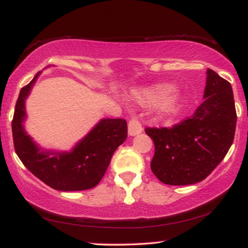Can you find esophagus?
<instances>
[{
  "label": "esophagus",
  "mask_w": 248,
  "mask_h": 248,
  "mask_svg": "<svg viewBox=\"0 0 248 248\" xmlns=\"http://www.w3.org/2000/svg\"><path fill=\"white\" fill-rule=\"evenodd\" d=\"M127 129H129V134L130 136H138L139 133L142 132V126L141 124H140L139 119L137 117H133L131 118V121L129 122V125H127Z\"/></svg>",
  "instance_id": "obj_1"
}]
</instances>
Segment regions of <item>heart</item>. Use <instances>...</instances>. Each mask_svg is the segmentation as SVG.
Listing matches in <instances>:
<instances>
[{
	"instance_id": "1",
	"label": "heart",
	"mask_w": 248,
	"mask_h": 248,
	"mask_svg": "<svg viewBox=\"0 0 248 248\" xmlns=\"http://www.w3.org/2000/svg\"><path fill=\"white\" fill-rule=\"evenodd\" d=\"M131 99L141 105H155L158 114L169 117L176 112L180 102V93L167 84L140 87L131 91Z\"/></svg>"
}]
</instances>
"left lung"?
<instances>
[{
    "label": "left lung",
    "mask_w": 248,
    "mask_h": 248,
    "mask_svg": "<svg viewBox=\"0 0 248 248\" xmlns=\"http://www.w3.org/2000/svg\"><path fill=\"white\" fill-rule=\"evenodd\" d=\"M206 73L203 102L191 117L169 129H146L155 146L152 171L164 184L203 180L233 142L237 114L232 87L213 70Z\"/></svg>",
    "instance_id": "left-lung-1"
}]
</instances>
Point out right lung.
I'll use <instances>...</instances> for the list:
<instances>
[{
  "label": "right lung",
  "instance_id": "1",
  "mask_svg": "<svg viewBox=\"0 0 248 248\" xmlns=\"http://www.w3.org/2000/svg\"><path fill=\"white\" fill-rule=\"evenodd\" d=\"M39 72L20 90L12 119L15 149L23 164L35 177L57 191H82L94 187L105 176L112 154L127 137L122 118H102L70 151H53L39 146L26 132V99Z\"/></svg>",
  "mask_w": 248,
  "mask_h": 248
}]
</instances>
